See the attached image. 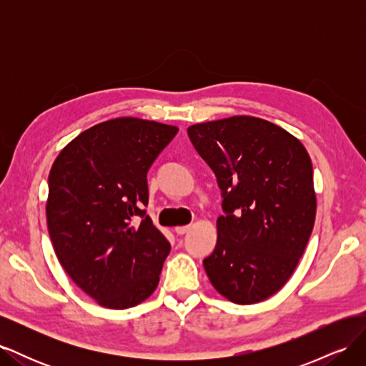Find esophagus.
Wrapping results in <instances>:
<instances>
[{
  "instance_id": "obj_1",
  "label": "esophagus",
  "mask_w": 366,
  "mask_h": 366,
  "mask_svg": "<svg viewBox=\"0 0 366 366\" xmlns=\"http://www.w3.org/2000/svg\"><path fill=\"white\" fill-rule=\"evenodd\" d=\"M189 229H191V226H177L174 230H175L177 235H184Z\"/></svg>"
}]
</instances>
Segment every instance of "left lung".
Segmentation results:
<instances>
[{
  "label": "left lung",
  "mask_w": 366,
  "mask_h": 366,
  "mask_svg": "<svg viewBox=\"0 0 366 366\" xmlns=\"http://www.w3.org/2000/svg\"><path fill=\"white\" fill-rule=\"evenodd\" d=\"M217 177L223 215L203 259L218 293L257 304L290 280L316 217L313 166L302 143L264 119L234 116L187 128Z\"/></svg>",
  "instance_id": "8db88e82"
}]
</instances>
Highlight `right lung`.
I'll return each mask as SVG.
<instances>
[{"label": "right lung", "instance_id": "obj_1", "mask_svg": "<svg viewBox=\"0 0 366 366\" xmlns=\"http://www.w3.org/2000/svg\"><path fill=\"white\" fill-rule=\"evenodd\" d=\"M177 132L157 122L113 119L84 131L51 166L47 226L54 253L102 307H134L157 289L171 246L147 215V174Z\"/></svg>", "mask_w": 366, "mask_h": 366}]
</instances>
